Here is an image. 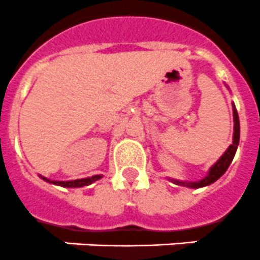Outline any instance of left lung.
<instances>
[{
    "label": "left lung",
    "mask_w": 260,
    "mask_h": 260,
    "mask_svg": "<svg viewBox=\"0 0 260 260\" xmlns=\"http://www.w3.org/2000/svg\"><path fill=\"white\" fill-rule=\"evenodd\" d=\"M233 119H234L233 143H232V145L225 150L224 154L221 155L220 159H218V161L216 162L211 169H209L207 177L198 180V182H183V180L170 179L173 183L178 184V186L189 187V188H200V187H205L214 183L218 178L224 175L225 171H226L228 168H229V165L232 164V161H233V158L237 152V148H238V144H239V117H238V112H237L234 103H233Z\"/></svg>",
    "instance_id": "1"
}]
</instances>
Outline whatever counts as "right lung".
<instances>
[{
  "mask_svg": "<svg viewBox=\"0 0 260 260\" xmlns=\"http://www.w3.org/2000/svg\"><path fill=\"white\" fill-rule=\"evenodd\" d=\"M42 179H44L46 182H48V183H52V184H56V186H61V187H68V188H74V187H83V186H89V184L94 183V182H96L98 179H101V178L103 177V175H92V177L90 178H83V179H76V180H49L47 179V178L42 177V175H39Z\"/></svg>",
  "mask_w": 260,
  "mask_h": 260,
  "instance_id": "right-lung-1",
  "label": "right lung"
}]
</instances>
